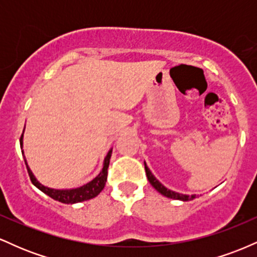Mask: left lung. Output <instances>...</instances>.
<instances>
[{"instance_id": "8db88e82", "label": "left lung", "mask_w": 257, "mask_h": 257, "mask_svg": "<svg viewBox=\"0 0 257 257\" xmlns=\"http://www.w3.org/2000/svg\"><path fill=\"white\" fill-rule=\"evenodd\" d=\"M145 172H146L147 179H149L150 184H151L153 187H155L156 190L158 191L159 193L168 197V198L184 200V202H187V200H192L193 198H196V194H192V196H188V194H181V193H178V192H174V191L169 190V188L164 187V186L162 185L161 182H159L158 180L155 178V176H153V174L151 173V170L149 169V167L146 166V163H145Z\"/></svg>"}]
</instances>
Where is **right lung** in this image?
<instances>
[{
	"instance_id": "right-lung-1",
	"label": "right lung",
	"mask_w": 257,
	"mask_h": 257,
	"mask_svg": "<svg viewBox=\"0 0 257 257\" xmlns=\"http://www.w3.org/2000/svg\"><path fill=\"white\" fill-rule=\"evenodd\" d=\"M20 146H22L23 149V135L20 137ZM111 153H112V150H110L107 155H106L102 170L100 172V174L95 179H93L90 182H88V184L81 186V187L71 188V190H54V188L46 187V186L40 184V182L37 181V179L34 176V174H32L30 168L28 166V163H26L25 157H24V161H25L26 168H28V173L31 179V182L36 186L38 190H41L43 193H46L47 196H49L54 200H58V202L65 203V204H73V203L84 202V200L94 198V197H96L100 192H101L102 188L105 187L106 180H107V168H108V164H110Z\"/></svg>"
}]
</instances>
